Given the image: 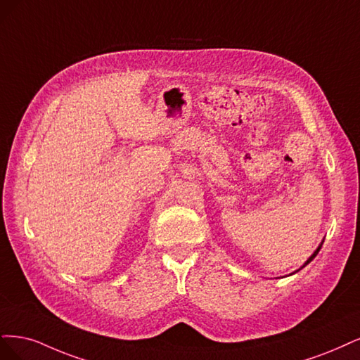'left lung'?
<instances>
[{"label":"left lung","mask_w":360,"mask_h":360,"mask_svg":"<svg viewBox=\"0 0 360 360\" xmlns=\"http://www.w3.org/2000/svg\"><path fill=\"white\" fill-rule=\"evenodd\" d=\"M321 245H323V242L320 243V245H319V248H317V250H316L314 252H312V256H311V257H309V259H308V260H307V262L304 263V266H302V268H305V266H307V264H308V263H309V262H311L312 259H314V257L317 256V254H319V251H320V248H321ZM302 268H300V269H302ZM300 269H297V271H300ZM297 271H296V272H297Z\"/></svg>","instance_id":"8db88e82"}]
</instances>
